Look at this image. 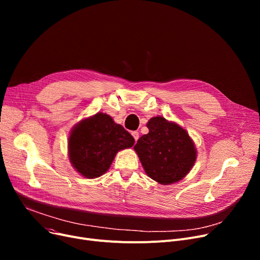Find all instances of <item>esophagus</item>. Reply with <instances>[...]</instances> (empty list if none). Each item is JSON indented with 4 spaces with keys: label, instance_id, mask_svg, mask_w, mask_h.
<instances>
[{
    "label": "esophagus",
    "instance_id": "34e87169",
    "mask_svg": "<svg viewBox=\"0 0 260 260\" xmlns=\"http://www.w3.org/2000/svg\"><path fill=\"white\" fill-rule=\"evenodd\" d=\"M132 135H133V137H134L135 141L137 142V140L139 139V133H138L137 131H135V132H133V133H132Z\"/></svg>",
    "mask_w": 260,
    "mask_h": 260
}]
</instances>
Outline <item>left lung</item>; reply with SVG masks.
<instances>
[{
  "label": "left lung",
  "mask_w": 260,
  "mask_h": 260,
  "mask_svg": "<svg viewBox=\"0 0 260 260\" xmlns=\"http://www.w3.org/2000/svg\"><path fill=\"white\" fill-rule=\"evenodd\" d=\"M148 134L134 146L149 178L171 184L180 181L196 161L197 152L186 131L163 117L149 119Z\"/></svg>",
  "instance_id": "obj_1"
}]
</instances>
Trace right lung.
Returning <instances> with one entry per match:
<instances>
[{"label": "right lung", "instance_id": "right-lung-1", "mask_svg": "<svg viewBox=\"0 0 260 260\" xmlns=\"http://www.w3.org/2000/svg\"><path fill=\"white\" fill-rule=\"evenodd\" d=\"M134 143L133 136L111 116L98 113L73 128L68 138V155L77 172L85 178H97L109 169L120 149L132 147Z\"/></svg>", "mask_w": 260, "mask_h": 260}]
</instances>
